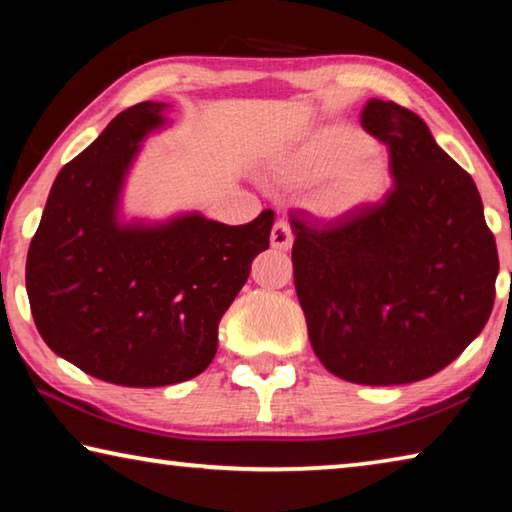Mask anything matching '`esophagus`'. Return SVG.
<instances>
[{"mask_svg":"<svg viewBox=\"0 0 512 512\" xmlns=\"http://www.w3.org/2000/svg\"><path fill=\"white\" fill-rule=\"evenodd\" d=\"M291 244H293V235H291L287 221H275L273 230H271V246L275 250H289Z\"/></svg>","mask_w":512,"mask_h":512,"instance_id":"esophagus-1","label":"esophagus"}]
</instances>
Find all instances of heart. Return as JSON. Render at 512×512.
<instances>
[{
  "label": "heart",
  "mask_w": 512,
  "mask_h": 512,
  "mask_svg": "<svg viewBox=\"0 0 512 512\" xmlns=\"http://www.w3.org/2000/svg\"><path fill=\"white\" fill-rule=\"evenodd\" d=\"M282 171L296 185L320 183L309 210L334 221L361 212L384 194L388 162L359 128L329 126L302 144Z\"/></svg>",
  "instance_id": "heart-1"
}]
</instances>
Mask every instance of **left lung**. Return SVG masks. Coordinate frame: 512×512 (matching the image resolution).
<instances>
[{"instance_id": "left-lung-1", "label": "left lung", "mask_w": 512, "mask_h": 512, "mask_svg": "<svg viewBox=\"0 0 512 512\" xmlns=\"http://www.w3.org/2000/svg\"><path fill=\"white\" fill-rule=\"evenodd\" d=\"M361 126L388 144L393 189L323 228L291 216L293 282L332 375L411 384L449 366L488 323L497 244L472 176L415 112L370 99Z\"/></svg>"}]
</instances>
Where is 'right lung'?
<instances>
[{
    "mask_svg": "<svg viewBox=\"0 0 512 512\" xmlns=\"http://www.w3.org/2000/svg\"><path fill=\"white\" fill-rule=\"evenodd\" d=\"M169 108H126L58 171L27 255L42 341L117 386L180 384L210 366L221 318L268 248L275 219L271 210L246 225L201 212L126 219L128 173L146 137L173 124Z\"/></svg>",
    "mask_w": 512,
    "mask_h": 512,
    "instance_id": "1",
    "label": "right lung"
}]
</instances>
